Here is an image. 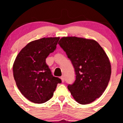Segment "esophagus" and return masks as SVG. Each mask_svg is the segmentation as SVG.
Segmentation results:
<instances>
[{"label": "esophagus", "instance_id": "34e87169", "mask_svg": "<svg viewBox=\"0 0 123 123\" xmlns=\"http://www.w3.org/2000/svg\"><path fill=\"white\" fill-rule=\"evenodd\" d=\"M61 79L62 80V82H64V81H65V78H64V76H61Z\"/></svg>", "mask_w": 123, "mask_h": 123}]
</instances>
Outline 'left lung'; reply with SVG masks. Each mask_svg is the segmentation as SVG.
<instances>
[{
	"label": "left lung",
	"mask_w": 123,
	"mask_h": 123,
	"mask_svg": "<svg viewBox=\"0 0 123 123\" xmlns=\"http://www.w3.org/2000/svg\"><path fill=\"white\" fill-rule=\"evenodd\" d=\"M58 44L75 69V81L68 86L74 99L86 105L99 98L111 74V64L102 48L94 40L77 37H64Z\"/></svg>",
	"instance_id": "obj_1"
}]
</instances>
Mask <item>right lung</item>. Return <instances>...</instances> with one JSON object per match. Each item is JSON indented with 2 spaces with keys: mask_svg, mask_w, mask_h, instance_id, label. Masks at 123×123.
I'll return each instance as SVG.
<instances>
[{
  "mask_svg": "<svg viewBox=\"0 0 123 123\" xmlns=\"http://www.w3.org/2000/svg\"><path fill=\"white\" fill-rule=\"evenodd\" d=\"M59 37L42 38L27 44L17 55L13 65V77L24 97L43 104L54 95L61 80L52 74L46 59L56 48Z\"/></svg>",
  "mask_w": 123,
  "mask_h": 123,
  "instance_id": "add662e5",
  "label": "right lung"
}]
</instances>
